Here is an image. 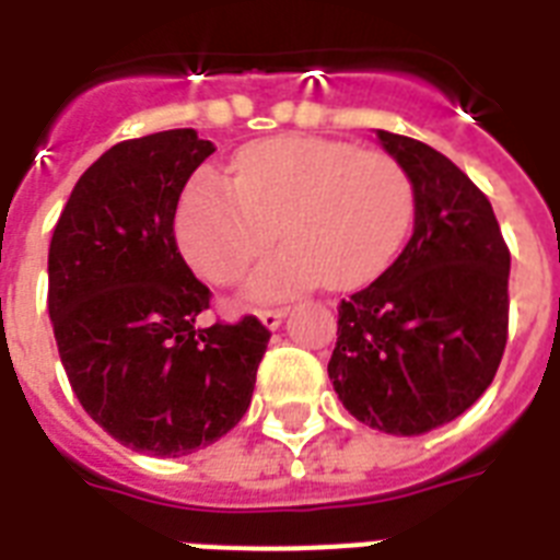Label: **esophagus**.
Here are the masks:
<instances>
[{"instance_id":"34e87169","label":"esophagus","mask_w":560,"mask_h":560,"mask_svg":"<svg viewBox=\"0 0 560 560\" xmlns=\"http://www.w3.org/2000/svg\"><path fill=\"white\" fill-rule=\"evenodd\" d=\"M284 314H288L284 307H264V311H258V319H261L267 328H279L281 319H284Z\"/></svg>"}]
</instances>
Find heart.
Instances as JSON below:
<instances>
[{"instance_id": "heart-1", "label": "heart", "mask_w": 560, "mask_h": 560, "mask_svg": "<svg viewBox=\"0 0 560 560\" xmlns=\"http://www.w3.org/2000/svg\"><path fill=\"white\" fill-rule=\"evenodd\" d=\"M416 188L392 153L316 136L255 142L232 162V186L200 174L179 202L177 241L211 284H232L279 237L255 270V299L293 296L325 279L354 288L404 249Z\"/></svg>"}]
</instances>
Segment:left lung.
<instances>
[{
	"mask_svg": "<svg viewBox=\"0 0 560 560\" xmlns=\"http://www.w3.org/2000/svg\"><path fill=\"white\" fill-rule=\"evenodd\" d=\"M377 139L412 179L416 226L392 267L337 307L328 377L358 421L421 435L459 418L494 381L512 255L465 171L409 136Z\"/></svg>",
	"mask_w": 560,
	"mask_h": 560,
	"instance_id": "8db88e82",
	"label": "left lung"
}]
</instances>
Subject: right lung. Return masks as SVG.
<instances>
[{"instance_id":"obj_1","label":"right lung","mask_w":560,"mask_h":560,"mask_svg":"<svg viewBox=\"0 0 560 560\" xmlns=\"http://www.w3.org/2000/svg\"><path fill=\"white\" fill-rule=\"evenodd\" d=\"M214 148L194 130L127 139L83 171L48 246V316L81 407L130 451L186 456L249 409L270 331L202 328L211 290L179 255V194Z\"/></svg>"}]
</instances>
